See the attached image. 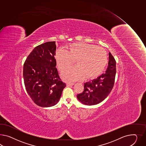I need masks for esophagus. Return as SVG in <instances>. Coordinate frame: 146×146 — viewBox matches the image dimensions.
I'll list each match as a JSON object with an SVG mask.
<instances>
[{
  "label": "esophagus",
  "instance_id": "1",
  "mask_svg": "<svg viewBox=\"0 0 146 146\" xmlns=\"http://www.w3.org/2000/svg\"><path fill=\"white\" fill-rule=\"evenodd\" d=\"M73 84H74V83H67V84H66L67 87H70L71 86H73Z\"/></svg>",
  "mask_w": 146,
  "mask_h": 146
}]
</instances>
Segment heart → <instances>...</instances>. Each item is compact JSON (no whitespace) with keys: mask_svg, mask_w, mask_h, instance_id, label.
Wrapping results in <instances>:
<instances>
[{"mask_svg":"<svg viewBox=\"0 0 146 146\" xmlns=\"http://www.w3.org/2000/svg\"><path fill=\"white\" fill-rule=\"evenodd\" d=\"M55 59L60 71L71 66L76 60L77 66L63 71L62 79L66 82L80 79H92L100 74L108 62L106 51L98 46L86 43H73L68 50L56 51Z\"/></svg>","mask_w":146,"mask_h":146,"instance_id":"obj_1","label":"heart"}]
</instances>
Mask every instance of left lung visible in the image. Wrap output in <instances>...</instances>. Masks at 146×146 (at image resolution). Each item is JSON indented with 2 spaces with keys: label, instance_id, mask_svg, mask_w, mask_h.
<instances>
[{
  "label": "left lung",
  "instance_id": "obj_1",
  "mask_svg": "<svg viewBox=\"0 0 146 146\" xmlns=\"http://www.w3.org/2000/svg\"><path fill=\"white\" fill-rule=\"evenodd\" d=\"M116 71L115 59L110 52L108 66L105 73L97 79L84 83L82 92L77 95L79 101L90 106L101 103L113 88Z\"/></svg>",
  "mask_w": 146,
  "mask_h": 146
}]
</instances>
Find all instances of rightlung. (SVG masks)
Instances as JSON below:
<instances>
[{
    "label": "right lung",
    "instance_id": "1",
    "mask_svg": "<svg viewBox=\"0 0 146 146\" xmlns=\"http://www.w3.org/2000/svg\"><path fill=\"white\" fill-rule=\"evenodd\" d=\"M55 43L49 41L36 46L24 64L26 90L33 102L42 107L55 105L66 86L56 67Z\"/></svg>",
    "mask_w": 146,
    "mask_h": 146
}]
</instances>
